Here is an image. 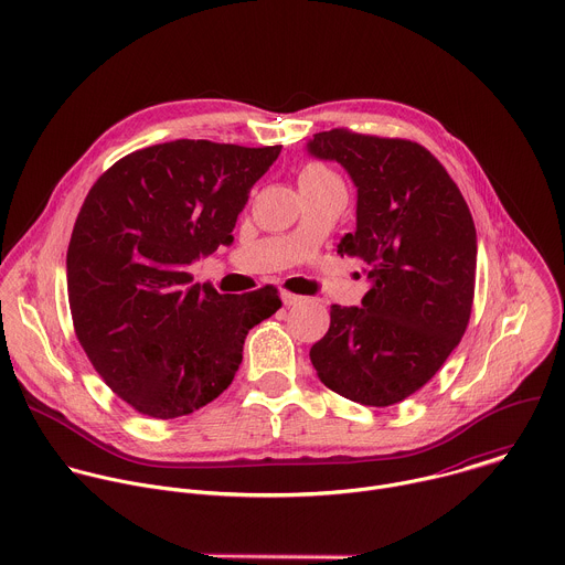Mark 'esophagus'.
Instances as JSON below:
<instances>
[{
	"mask_svg": "<svg viewBox=\"0 0 565 565\" xmlns=\"http://www.w3.org/2000/svg\"><path fill=\"white\" fill-rule=\"evenodd\" d=\"M281 301H284V306H297V303H301L303 301V297H299V295H295V292H281Z\"/></svg>",
	"mask_w": 565,
	"mask_h": 565,
	"instance_id": "34e87169",
	"label": "esophagus"
}]
</instances>
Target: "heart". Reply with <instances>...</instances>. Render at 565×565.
Instances as JSON below:
<instances>
[{
  "mask_svg": "<svg viewBox=\"0 0 565 565\" xmlns=\"http://www.w3.org/2000/svg\"><path fill=\"white\" fill-rule=\"evenodd\" d=\"M332 179H337V177L319 161L306 163L299 172V185H315V183H326V181H332Z\"/></svg>",
  "mask_w": 565,
  "mask_h": 565,
  "instance_id": "heart-1",
  "label": "heart"
}]
</instances>
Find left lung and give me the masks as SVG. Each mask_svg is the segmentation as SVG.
I'll list each match as a JSON object with an SVG mask.
<instances>
[{
	"label": "left lung",
	"mask_w": 565,
	"mask_h": 565,
	"mask_svg": "<svg viewBox=\"0 0 565 565\" xmlns=\"http://www.w3.org/2000/svg\"><path fill=\"white\" fill-rule=\"evenodd\" d=\"M308 152L345 168L356 185V228L337 253L367 266L356 306H330V328L310 348L323 386L386 408L428 384L470 321L477 231L439 159L408 139L332 128Z\"/></svg>",
	"instance_id": "obj_1"
}]
</instances>
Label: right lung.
<instances>
[{"instance_id": "1", "label": "right lung", "mask_w": 565, "mask_h": 565, "mask_svg": "<svg viewBox=\"0 0 565 565\" xmlns=\"http://www.w3.org/2000/svg\"><path fill=\"white\" fill-rule=\"evenodd\" d=\"M281 146L174 139L113 163L88 191L68 255L75 334L106 386L154 419L191 415L235 380L277 288L220 295L188 266L233 244L250 188Z\"/></svg>"}]
</instances>
